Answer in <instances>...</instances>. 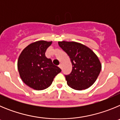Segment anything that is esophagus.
<instances>
[{
	"label": "esophagus",
	"instance_id": "esophagus-1",
	"mask_svg": "<svg viewBox=\"0 0 120 120\" xmlns=\"http://www.w3.org/2000/svg\"><path fill=\"white\" fill-rule=\"evenodd\" d=\"M58 67H59L60 68H62V65H61V64H59V65H58Z\"/></svg>",
	"mask_w": 120,
	"mask_h": 120
}]
</instances>
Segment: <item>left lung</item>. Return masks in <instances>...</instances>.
<instances>
[{
	"label": "left lung",
	"mask_w": 120,
	"mask_h": 120,
	"mask_svg": "<svg viewBox=\"0 0 120 120\" xmlns=\"http://www.w3.org/2000/svg\"><path fill=\"white\" fill-rule=\"evenodd\" d=\"M58 44L72 64L71 72L65 75L68 85L76 90L88 88L97 80L101 69L97 55L87 46L75 41H59Z\"/></svg>",
	"instance_id": "1"
}]
</instances>
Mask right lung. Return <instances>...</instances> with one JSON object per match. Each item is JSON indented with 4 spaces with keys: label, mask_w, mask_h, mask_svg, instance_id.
Wrapping results in <instances>:
<instances>
[{
    "label": "right lung",
    "mask_w": 120,
    "mask_h": 120,
    "mask_svg": "<svg viewBox=\"0 0 120 120\" xmlns=\"http://www.w3.org/2000/svg\"><path fill=\"white\" fill-rule=\"evenodd\" d=\"M52 43V41L44 40L31 43L23 50L19 57L17 67L21 79L34 90L48 88L54 77L61 71L45 56V51Z\"/></svg>",
    "instance_id": "obj_1"
}]
</instances>
